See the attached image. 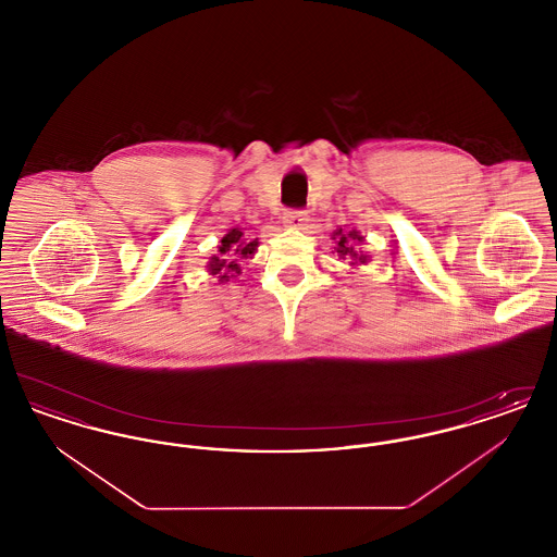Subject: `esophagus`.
<instances>
[{
  "label": "esophagus",
  "mask_w": 557,
  "mask_h": 557,
  "mask_svg": "<svg viewBox=\"0 0 557 557\" xmlns=\"http://www.w3.org/2000/svg\"><path fill=\"white\" fill-rule=\"evenodd\" d=\"M284 223L286 227L292 230H300L307 223V212L305 211H288L284 214Z\"/></svg>",
  "instance_id": "34e87169"
}]
</instances>
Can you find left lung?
I'll list each match as a JSON object with an SVG mask.
<instances>
[{"label":"left lung","mask_w":557,"mask_h":557,"mask_svg":"<svg viewBox=\"0 0 557 557\" xmlns=\"http://www.w3.org/2000/svg\"><path fill=\"white\" fill-rule=\"evenodd\" d=\"M332 239H336V252H338L341 259L348 261V265H366V263L370 261V255L357 250V244L363 242V236H359L357 230L345 232V230L341 227V230H336V232L332 234Z\"/></svg>","instance_id":"left-lung-1"}]
</instances>
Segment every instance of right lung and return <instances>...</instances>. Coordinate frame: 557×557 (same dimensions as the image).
<instances>
[{"instance_id":"right-lung-1","label":"right lung","mask_w":557,"mask_h":557,"mask_svg":"<svg viewBox=\"0 0 557 557\" xmlns=\"http://www.w3.org/2000/svg\"><path fill=\"white\" fill-rule=\"evenodd\" d=\"M259 242L248 238V234L242 232V227L230 230L216 248V255H212L209 259V273L214 275L221 284L238 277L242 273L239 261L242 259H252V255L257 252Z\"/></svg>"}]
</instances>
